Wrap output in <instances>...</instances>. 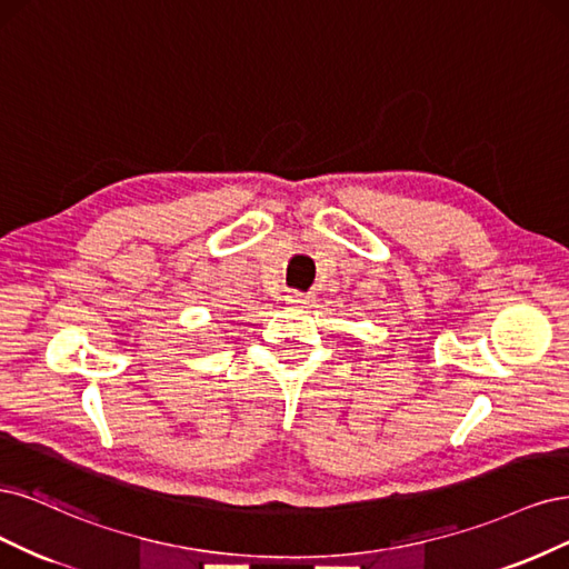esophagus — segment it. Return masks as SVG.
I'll return each mask as SVG.
<instances>
[{
	"instance_id": "34e87169",
	"label": "esophagus",
	"mask_w": 569,
	"mask_h": 569,
	"mask_svg": "<svg viewBox=\"0 0 569 569\" xmlns=\"http://www.w3.org/2000/svg\"><path fill=\"white\" fill-rule=\"evenodd\" d=\"M286 302L292 305V307H309L311 302H315V296L311 292H298V290H290L286 296Z\"/></svg>"
}]
</instances>
